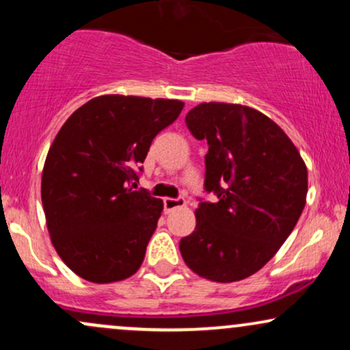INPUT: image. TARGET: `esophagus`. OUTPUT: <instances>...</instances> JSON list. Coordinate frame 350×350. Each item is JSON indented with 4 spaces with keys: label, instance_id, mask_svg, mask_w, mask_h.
Instances as JSON below:
<instances>
[{
    "label": "esophagus",
    "instance_id": "34e87169",
    "mask_svg": "<svg viewBox=\"0 0 350 350\" xmlns=\"http://www.w3.org/2000/svg\"><path fill=\"white\" fill-rule=\"evenodd\" d=\"M163 202H164V211H166V212H171V211H174V208H179V207L186 206V200H184V199L166 198V199L163 200Z\"/></svg>",
    "mask_w": 350,
    "mask_h": 350
}]
</instances>
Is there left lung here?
Returning a JSON list of instances; mask_svg holds the SVG:
<instances>
[{
  "label": "left lung",
  "mask_w": 350,
  "mask_h": 350,
  "mask_svg": "<svg viewBox=\"0 0 350 350\" xmlns=\"http://www.w3.org/2000/svg\"><path fill=\"white\" fill-rule=\"evenodd\" d=\"M206 139V186L196 228L179 242L196 275L217 283L248 278L280 250L306 206L308 170L298 148L262 111L239 103H199L186 115Z\"/></svg>",
  "instance_id": "8db88e82"
}]
</instances>
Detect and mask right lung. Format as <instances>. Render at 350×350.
Wrapping results in <instances>:
<instances>
[{
	"mask_svg": "<svg viewBox=\"0 0 350 350\" xmlns=\"http://www.w3.org/2000/svg\"><path fill=\"white\" fill-rule=\"evenodd\" d=\"M183 107L180 100L100 95L55 135L42 170V207L55 252L80 278L113 283L142 267L163 200L133 191L136 170Z\"/></svg>",
	"mask_w": 350,
	"mask_h": 350,
	"instance_id": "1",
	"label": "right lung"
}]
</instances>
